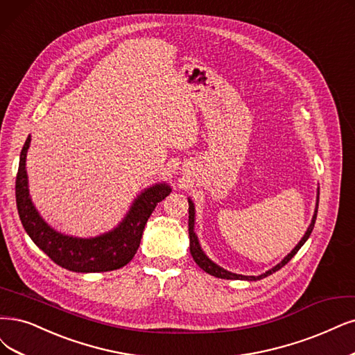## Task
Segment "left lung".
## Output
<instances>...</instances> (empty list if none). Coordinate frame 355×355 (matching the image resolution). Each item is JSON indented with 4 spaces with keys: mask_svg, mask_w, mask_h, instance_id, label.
<instances>
[{
    "mask_svg": "<svg viewBox=\"0 0 355 355\" xmlns=\"http://www.w3.org/2000/svg\"><path fill=\"white\" fill-rule=\"evenodd\" d=\"M318 207H319V190H318L316 209H314V215H313V219H311V224H310V227L307 228V231H306V234H304V237L301 239V240H300V243L293 248V252H291L290 254H286V256L284 257V260H282V261H279V263H278L277 266H273L272 269L266 270L265 273L259 275V277H245V275L232 273V272H230V270H227V269H224V268L218 266L216 263H214V261L205 254V252L202 250V247H200V243H199L198 235H196V232H194V214H196V211H194V205H193L191 199H189V235H190V253H191V256H193V259H194L196 263L199 265V268H200V269H203L205 272H207L209 275H212V277H216V278H220V279H244V281H259V279H263V278L269 277V275H272L273 272L279 270L282 266H285V265L288 263V261H290V260L297 254V252L300 250V248L303 247V244L309 240L310 234H311V231H313V228H314V222H316Z\"/></svg>",
    "mask_w": 355,
    "mask_h": 355,
    "instance_id": "obj_1",
    "label": "left lung"
}]
</instances>
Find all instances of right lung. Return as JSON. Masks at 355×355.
<instances>
[{
	"mask_svg": "<svg viewBox=\"0 0 355 355\" xmlns=\"http://www.w3.org/2000/svg\"><path fill=\"white\" fill-rule=\"evenodd\" d=\"M31 136L20 153L16 178V203L23 228L32 241L55 263L73 272H108L125 266L135 257L140 245L144 225L156 205L171 193L165 182L144 189L135 199L124 219L114 230L98 237L78 239L51 228L32 203L26 173V155Z\"/></svg>",
	"mask_w": 355,
	"mask_h": 355,
	"instance_id": "right-lung-1",
	"label": "right lung"
}]
</instances>
